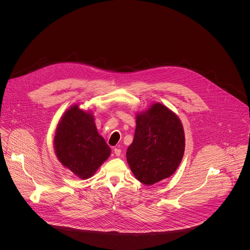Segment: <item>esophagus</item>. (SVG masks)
<instances>
[{
  "label": "esophagus",
  "instance_id": "1",
  "mask_svg": "<svg viewBox=\"0 0 250 250\" xmlns=\"http://www.w3.org/2000/svg\"><path fill=\"white\" fill-rule=\"evenodd\" d=\"M113 151H114V154L118 157V156H120V154H121V150L119 149V148H114L113 149Z\"/></svg>",
  "mask_w": 250,
  "mask_h": 250
}]
</instances>
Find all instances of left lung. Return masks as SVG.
<instances>
[{
  "label": "left lung",
  "instance_id": "left-lung-1",
  "mask_svg": "<svg viewBox=\"0 0 250 250\" xmlns=\"http://www.w3.org/2000/svg\"><path fill=\"white\" fill-rule=\"evenodd\" d=\"M136 122L127 162L135 177L151 186L178 168L185 151L184 128L178 116L160 103L139 113Z\"/></svg>",
  "mask_w": 250,
  "mask_h": 250
}]
</instances>
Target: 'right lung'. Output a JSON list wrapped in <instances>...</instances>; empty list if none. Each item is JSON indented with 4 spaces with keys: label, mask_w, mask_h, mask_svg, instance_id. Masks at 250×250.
<instances>
[{
    "label": "right lung",
    "mask_w": 250,
    "mask_h": 250,
    "mask_svg": "<svg viewBox=\"0 0 250 250\" xmlns=\"http://www.w3.org/2000/svg\"><path fill=\"white\" fill-rule=\"evenodd\" d=\"M54 148L59 161L81 179L90 178L110 155L92 113L78 105L68 108L60 120Z\"/></svg>",
    "instance_id": "obj_1"
}]
</instances>
